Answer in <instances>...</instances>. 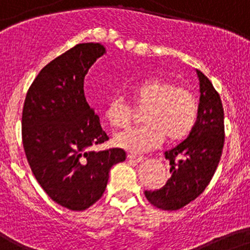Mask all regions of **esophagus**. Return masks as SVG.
<instances>
[{
    "label": "esophagus",
    "instance_id": "esophagus-1",
    "mask_svg": "<svg viewBox=\"0 0 250 250\" xmlns=\"http://www.w3.org/2000/svg\"><path fill=\"white\" fill-rule=\"evenodd\" d=\"M127 158L129 159V161H134V162H143L145 161V157L143 156H136V154H132V153H129V154H128L127 156Z\"/></svg>",
    "mask_w": 250,
    "mask_h": 250
}]
</instances>
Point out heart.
Segmentation results:
<instances>
[{"label":"heart","instance_id":"obj_1","mask_svg":"<svg viewBox=\"0 0 250 250\" xmlns=\"http://www.w3.org/2000/svg\"><path fill=\"white\" fill-rule=\"evenodd\" d=\"M129 96L136 107H146L142 121L146 125L117 134L118 147L132 153L152 149L167 142L183 141L197 123V96L188 87L173 84L161 78H149L133 84ZM133 108L121 97L112 98L105 105L104 118L114 128H125L132 121Z\"/></svg>","mask_w":250,"mask_h":250}]
</instances>
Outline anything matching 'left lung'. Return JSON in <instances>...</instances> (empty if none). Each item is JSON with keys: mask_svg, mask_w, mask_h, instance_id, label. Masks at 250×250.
Wrapping results in <instances>:
<instances>
[{"mask_svg": "<svg viewBox=\"0 0 250 250\" xmlns=\"http://www.w3.org/2000/svg\"><path fill=\"white\" fill-rule=\"evenodd\" d=\"M199 111L192 133L164 153L170 178L157 190H146L147 201L163 210H178L194 201L212 181L224 146V111L212 82L197 69Z\"/></svg>", "mask_w": 250, "mask_h": 250, "instance_id": "8db88e82", "label": "left lung"}]
</instances>
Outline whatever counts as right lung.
<instances>
[{
    "label": "right lung",
    "instance_id": "obj_1",
    "mask_svg": "<svg viewBox=\"0 0 250 250\" xmlns=\"http://www.w3.org/2000/svg\"><path fill=\"white\" fill-rule=\"evenodd\" d=\"M105 49L100 43L72 47L41 69L22 111V142L31 170L48 197L71 210H84L103 195L120 148L91 150L108 136L84 97L83 81Z\"/></svg>",
    "mask_w": 250,
    "mask_h": 250
}]
</instances>
